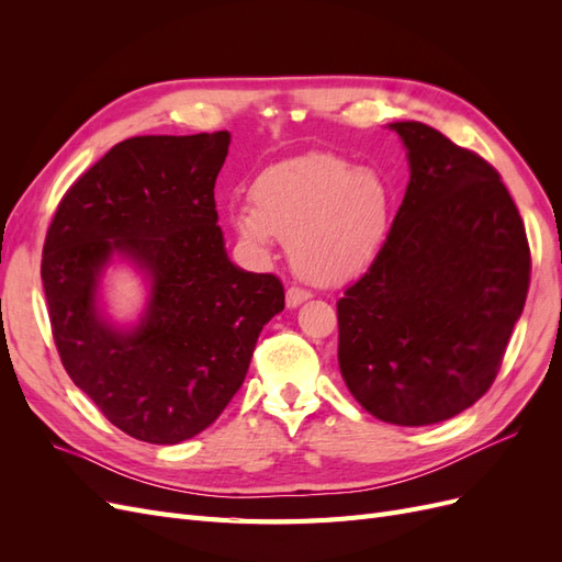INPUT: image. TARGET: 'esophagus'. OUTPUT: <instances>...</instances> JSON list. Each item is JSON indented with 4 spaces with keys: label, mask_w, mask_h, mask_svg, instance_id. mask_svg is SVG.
Instances as JSON below:
<instances>
[{
    "label": "esophagus",
    "mask_w": 562,
    "mask_h": 562,
    "mask_svg": "<svg viewBox=\"0 0 562 562\" xmlns=\"http://www.w3.org/2000/svg\"><path fill=\"white\" fill-rule=\"evenodd\" d=\"M312 295L307 293V291H302V288H288L285 291V307L288 310H295V307H300L302 302H307Z\"/></svg>",
    "instance_id": "esophagus-1"
}]
</instances>
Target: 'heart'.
Listing matches in <instances>:
<instances>
[{
	"mask_svg": "<svg viewBox=\"0 0 562 562\" xmlns=\"http://www.w3.org/2000/svg\"><path fill=\"white\" fill-rule=\"evenodd\" d=\"M252 209H232V229L255 252L274 236L302 279L339 285L380 258L386 244L394 184L372 166H353L330 151H307L271 164L250 184Z\"/></svg>",
	"mask_w": 562,
	"mask_h": 562,
	"instance_id": "b5f03b06",
	"label": "heart"
}]
</instances>
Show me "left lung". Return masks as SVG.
I'll return each mask as SVG.
<instances>
[{
	"label": "left lung",
	"instance_id": "obj_1",
	"mask_svg": "<svg viewBox=\"0 0 562 562\" xmlns=\"http://www.w3.org/2000/svg\"><path fill=\"white\" fill-rule=\"evenodd\" d=\"M411 182L380 258L337 302L351 396L398 427L446 422L495 382L530 285L499 173L419 122H394Z\"/></svg>",
	"mask_w": 562,
	"mask_h": 562
}]
</instances>
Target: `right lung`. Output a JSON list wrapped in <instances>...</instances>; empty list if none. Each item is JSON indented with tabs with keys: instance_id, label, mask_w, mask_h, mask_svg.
<instances>
[{
	"instance_id": "1",
	"label": "right lung",
	"mask_w": 562,
	"mask_h": 562,
	"mask_svg": "<svg viewBox=\"0 0 562 562\" xmlns=\"http://www.w3.org/2000/svg\"><path fill=\"white\" fill-rule=\"evenodd\" d=\"M229 143L227 131L119 143L67 190L46 234L42 281L67 375L145 443L176 446L211 427L283 312L281 281L236 267L217 227L213 190ZM114 261L148 288L133 324L104 312Z\"/></svg>"
}]
</instances>
